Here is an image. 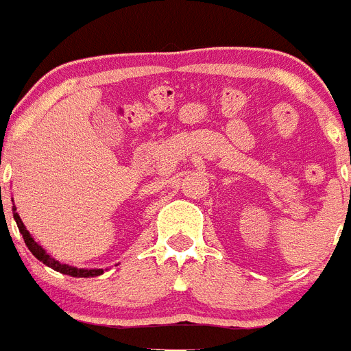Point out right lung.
<instances>
[{
    "mask_svg": "<svg viewBox=\"0 0 351 351\" xmlns=\"http://www.w3.org/2000/svg\"><path fill=\"white\" fill-rule=\"evenodd\" d=\"M14 219L17 221V226H19V232L23 234V239L24 243H26L27 250L33 253V255L36 256V258L40 260V262H43L45 265H49L51 269H54V271L61 272V274H68V276H73V278H95V276H100L104 274V269H77V267H70V265H66V263H61L58 262V260H54L52 256H49L47 253H45V250H43L42 246H40L38 243H36L35 239L31 237L29 232L26 230V226H24V223L21 221V218H19V214L15 213V206H14Z\"/></svg>",
    "mask_w": 351,
    "mask_h": 351,
    "instance_id": "obj_1",
    "label": "right lung"
}]
</instances>
